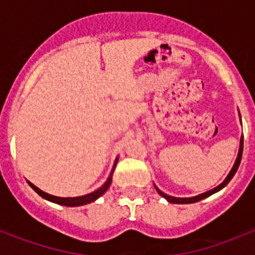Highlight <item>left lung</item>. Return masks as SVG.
<instances>
[{"label": "left lung", "mask_w": 255, "mask_h": 255, "mask_svg": "<svg viewBox=\"0 0 255 255\" xmlns=\"http://www.w3.org/2000/svg\"><path fill=\"white\" fill-rule=\"evenodd\" d=\"M242 149H244V136L241 137V144H240V151H238V157L237 160H236V163H234L233 168H232V170H230V173L228 174V177L225 178V181L222 182V184H220L218 186H216L214 189L209 190V192H205V193H202V194H198V196H196V197H190V198H178V197H172V196H168V194L163 193L161 190L159 189V188H156V190L159 192L160 196H163L164 198H167L168 201L169 202H173V204H192V202H197L200 201V200H202V198H206V197H209L210 194H213L216 193V192H218L220 189H222L224 186L228 184V182L233 178V176L236 174V172H237L238 167H240V163H241V159H242Z\"/></svg>", "instance_id": "left-lung-1"}]
</instances>
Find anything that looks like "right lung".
Returning a JSON list of instances; mask_svg holds the SVG:
<instances>
[{
  "mask_svg": "<svg viewBox=\"0 0 255 255\" xmlns=\"http://www.w3.org/2000/svg\"><path fill=\"white\" fill-rule=\"evenodd\" d=\"M116 163H118V160L115 161V165ZM115 165H114V169H115ZM114 169H112V172H114ZM112 172L111 174H110V177H108V180L106 182H104L103 185L100 186L99 189L95 190V192H92V193H88L86 194V196H79V197H55V196H51V194L49 193H45L43 190H41L39 188H37L35 185H33L31 182H29L30 186L33 188L35 192H37L39 196H42L43 198H46V200H49V201H53V202H57V204H61V205H66V206H79V205H85V204H88V202H92L95 201L96 198H99L102 194L106 192V190L108 189V186L111 185V181H112Z\"/></svg>",
  "mask_w": 255,
  "mask_h": 255,
  "instance_id": "right-lung-1",
  "label": "right lung"
}]
</instances>
